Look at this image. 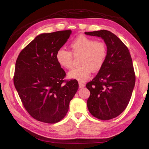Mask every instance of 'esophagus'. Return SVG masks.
I'll return each mask as SVG.
<instances>
[{"instance_id": "34e87169", "label": "esophagus", "mask_w": 149, "mask_h": 149, "mask_svg": "<svg viewBox=\"0 0 149 149\" xmlns=\"http://www.w3.org/2000/svg\"><path fill=\"white\" fill-rule=\"evenodd\" d=\"M85 86V85L83 84V83H79V88H84Z\"/></svg>"}]
</instances>
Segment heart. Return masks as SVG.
Returning a JSON list of instances; mask_svg holds the SVG:
<instances>
[{
    "instance_id": "heart-1",
    "label": "heart",
    "mask_w": 149,
    "mask_h": 149,
    "mask_svg": "<svg viewBox=\"0 0 149 149\" xmlns=\"http://www.w3.org/2000/svg\"><path fill=\"white\" fill-rule=\"evenodd\" d=\"M71 52L60 48L56 53V60L61 67L71 69L73 66V55H79L80 66L70 71L68 78L86 81L91 75V71H100L104 64L107 55L106 45L83 35H78L70 44Z\"/></svg>"
}]
</instances>
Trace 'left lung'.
I'll list each match as a JSON object with an SVG mask.
<instances>
[{"mask_svg":"<svg viewBox=\"0 0 149 149\" xmlns=\"http://www.w3.org/2000/svg\"><path fill=\"white\" fill-rule=\"evenodd\" d=\"M84 33L101 38L107 48L104 64L86 86L91 93L87 101L88 110L99 119L115 118L127 106L135 86L132 58L127 47L111 31L101 30Z\"/></svg>","mask_w":149,"mask_h":149,"instance_id":"1","label":"left lung"}]
</instances>
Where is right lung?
Listing matches in <instances>:
<instances>
[{"label":"right lung","instance_id":"obj_1","mask_svg":"<svg viewBox=\"0 0 149 149\" xmlns=\"http://www.w3.org/2000/svg\"><path fill=\"white\" fill-rule=\"evenodd\" d=\"M71 30L42 33L18 56L13 83L29 114L43 123L54 124L65 118L78 83L63 85L66 73L56 60V53L69 38Z\"/></svg>","mask_w":149,"mask_h":149}]
</instances>
